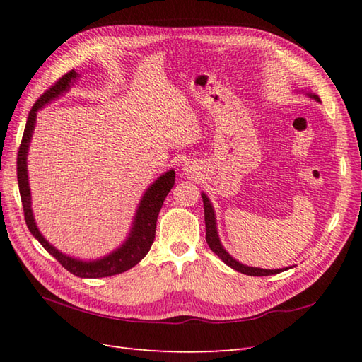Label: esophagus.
I'll use <instances>...</instances> for the list:
<instances>
[{"label": "esophagus", "instance_id": "1", "mask_svg": "<svg viewBox=\"0 0 362 362\" xmlns=\"http://www.w3.org/2000/svg\"><path fill=\"white\" fill-rule=\"evenodd\" d=\"M182 172H184V173H187V175H189V173H192V167H190L189 164H186V165L182 167Z\"/></svg>", "mask_w": 362, "mask_h": 362}]
</instances>
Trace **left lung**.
Returning <instances> with one entry per match:
<instances>
[{"label":"left lung","instance_id":"1","mask_svg":"<svg viewBox=\"0 0 362 362\" xmlns=\"http://www.w3.org/2000/svg\"><path fill=\"white\" fill-rule=\"evenodd\" d=\"M297 92H303L306 93L309 98H313L315 101H320L319 95H315L313 92H305L303 88ZM202 198H203V206H204V223H206V242H208L209 248L212 250L214 253H216L220 259H222L226 265H230L231 269L240 272L243 275H250V276H269V275H276V274H281V272L287 270L286 269H274V270H267V269H259V267H250V265H245L239 262L238 259H234V257L226 252L225 247L222 245V242H220L218 238V231H217V218H216V211H214V206L211 203V200L208 198V195L202 192ZM292 269V267H291Z\"/></svg>","mask_w":362,"mask_h":362}]
</instances>
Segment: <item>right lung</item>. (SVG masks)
<instances>
[{
  "mask_svg": "<svg viewBox=\"0 0 362 362\" xmlns=\"http://www.w3.org/2000/svg\"><path fill=\"white\" fill-rule=\"evenodd\" d=\"M78 78H81L78 71H69L67 75H64L54 86H51L48 90L35 101L33 109L29 110L23 139H21V145L17 156L18 189L21 204H23L25 211L26 225L34 238L42 243V247L45 248L51 256L56 257V259L62 264V267L67 269L73 275H76L79 278H105L123 274V272L134 267V265L139 264L140 259H144L146 253L150 252L151 243L154 240V234H156V222L159 211L162 208V204H164L168 192L172 190L175 184V170L162 173L159 178L151 182L148 189L144 192V195L140 198L137 206L136 216L132 218L128 238L124 239L122 245L119 248H115L114 252L100 257V259L83 261L78 259V257L59 252L54 245H51V243L43 238L39 228H37L31 208V187H29L28 178V151L35 128L37 112L47 105H49L51 101H54L59 97H62L64 93H67L70 90V87L76 83Z\"/></svg>",
  "mask_w": 362,
  "mask_h": 362,
  "instance_id": "right-lung-1",
  "label": "right lung"
}]
</instances>
